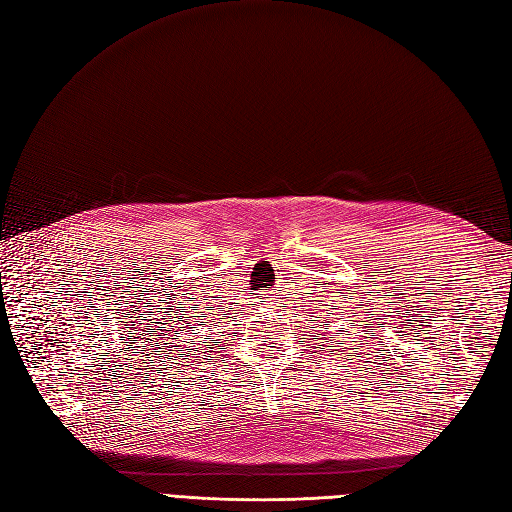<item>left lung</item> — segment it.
Masks as SVG:
<instances>
[{
	"label": "left lung",
	"mask_w": 512,
	"mask_h": 512,
	"mask_svg": "<svg viewBox=\"0 0 512 512\" xmlns=\"http://www.w3.org/2000/svg\"><path fill=\"white\" fill-rule=\"evenodd\" d=\"M333 309H337V307L333 305ZM327 312H329V309H327ZM350 324H352V322H350ZM320 327H322V324H320ZM346 333H348V331H346ZM329 348H331V346H329ZM352 350H356V348H352Z\"/></svg>",
	"instance_id": "left-lung-1"
}]
</instances>
